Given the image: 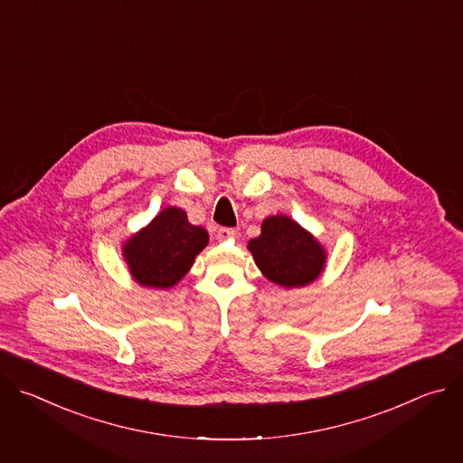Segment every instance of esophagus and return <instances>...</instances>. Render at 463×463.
<instances>
[{
	"instance_id": "obj_1",
	"label": "esophagus",
	"mask_w": 463,
	"mask_h": 463,
	"mask_svg": "<svg viewBox=\"0 0 463 463\" xmlns=\"http://www.w3.org/2000/svg\"><path fill=\"white\" fill-rule=\"evenodd\" d=\"M218 240H231L236 236V231L234 229H229V227H220L218 232H216Z\"/></svg>"
}]
</instances>
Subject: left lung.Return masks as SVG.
I'll return each instance as SVG.
<instances>
[{
  "label": "left lung",
  "mask_w": 463,
  "mask_h": 463,
  "mask_svg": "<svg viewBox=\"0 0 463 463\" xmlns=\"http://www.w3.org/2000/svg\"><path fill=\"white\" fill-rule=\"evenodd\" d=\"M258 269L282 288H302L318 279L326 250L311 232L284 214L269 216L247 245Z\"/></svg>",
  "instance_id": "1"
}]
</instances>
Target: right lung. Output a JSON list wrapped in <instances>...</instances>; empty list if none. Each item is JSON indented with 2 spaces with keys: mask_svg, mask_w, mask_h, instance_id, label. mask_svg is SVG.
<instances>
[{
  "mask_svg": "<svg viewBox=\"0 0 463 463\" xmlns=\"http://www.w3.org/2000/svg\"><path fill=\"white\" fill-rule=\"evenodd\" d=\"M207 243L203 227L192 225L183 209L166 207L122 245V256L137 284L168 289L188 273Z\"/></svg>",
  "mask_w": 463,
  "mask_h": 463,
  "instance_id": "right-lung-1",
  "label": "right lung"
}]
</instances>
